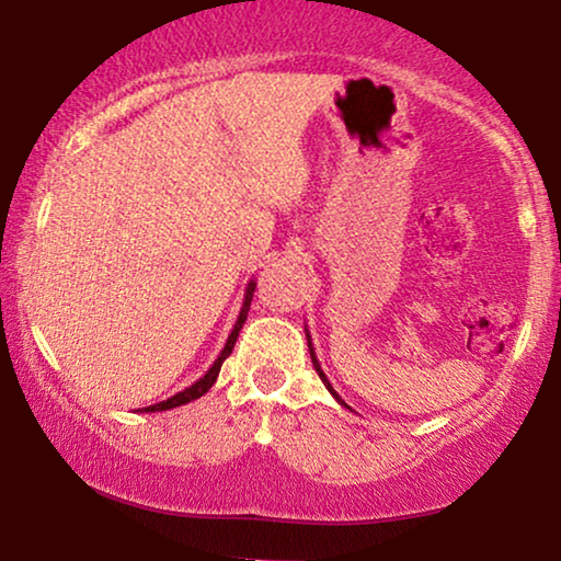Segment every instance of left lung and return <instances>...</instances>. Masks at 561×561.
<instances>
[{"instance_id": "left-lung-1", "label": "left lung", "mask_w": 561, "mask_h": 561, "mask_svg": "<svg viewBox=\"0 0 561 561\" xmlns=\"http://www.w3.org/2000/svg\"><path fill=\"white\" fill-rule=\"evenodd\" d=\"M306 342H309V355H311L313 370H317V373H319V378H321V382H324V386H327V390H329V393H332V396H334V401H336V403H342V405H344V409H350V405H347V403H344V401H342V398H340V393H336V390L332 388V382H329V378H327V375H324V370H321V365H319V359H317V352H313V344H311V334H309V329H306Z\"/></svg>"}]
</instances>
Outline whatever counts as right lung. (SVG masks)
Instances as JSON below:
<instances>
[{
	"label": "right lung",
	"instance_id": "obj_1",
	"mask_svg": "<svg viewBox=\"0 0 561 561\" xmlns=\"http://www.w3.org/2000/svg\"><path fill=\"white\" fill-rule=\"evenodd\" d=\"M255 286H257V283H255V280H250V283H248V288H244V301H242L240 317H237L234 327H232V332H229V336H227L225 350L219 352V357L214 359V365L209 367V370L204 373V378H198V380L194 382V386H188L186 390H181V393L171 396V398H168V401H160V403H156V405H148V409H140V413L168 411V409H175V405L191 403V401H196V398H202V396L206 393V390H209V388L214 386V382H217V378H219V370H221V363H225V359H227L229 355H232L237 336H240V329H242L244 321H248V311H250V304H252V294H255Z\"/></svg>",
	"mask_w": 561,
	"mask_h": 561
}]
</instances>
